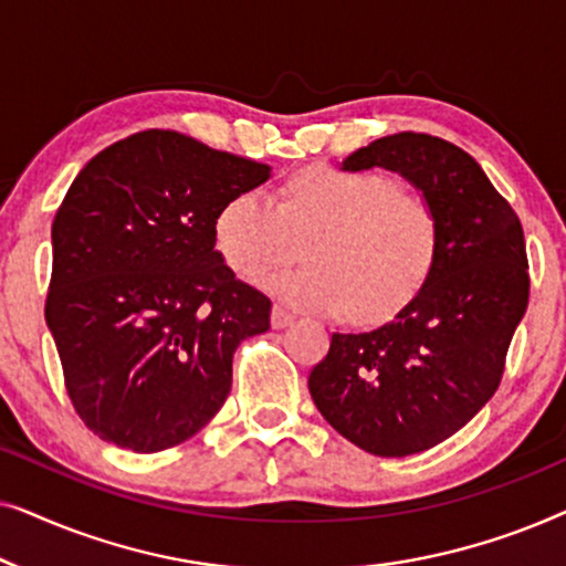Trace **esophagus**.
<instances>
[{
  "label": "esophagus",
  "instance_id": "obj_1",
  "mask_svg": "<svg viewBox=\"0 0 566 566\" xmlns=\"http://www.w3.org/2000/svg\"><path fill=\"white\" fill-rule=\"evenodd\" d=\"M296 319V314L289 312V308L283 306H273V316H270V324H273V329H283L289 327V324Z\"/></svg>",
  "mask_w": 566,
  "mask_h": 566
}]
</instances>
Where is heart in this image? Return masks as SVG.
<instances>
[{
	"instance_id": "heart-1",
	"label": "heart",
	"mask_w": 566,
	"mask_h": 566,
	"mask_svg": "<svg viewBox=\"0 0 566 566\" xmlns=\"http://www.w3.org/2000/svg\"><path fill=\"white\" fill-rule=\"evenodd\" d=\"M310 265L263 274L290 259L297 239ZM216 250L242 277L258 276L270 296L298 308L337 314L353 304L360 319H381L428 281L438 254V221L422 200L378 172L308 167L268 192H239L213 223Z\"/></svg>"
}]
</instances>
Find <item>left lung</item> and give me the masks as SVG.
Returning a JSON list of instances; mask_svg holds the SVG:
<instances>
[{
    "label": "left lung",
    "instance_id": "left-lung-1",
    "mask_svg": "<svg viewBox=\"0 0 566 566\" xmlns=\"http://www.w3.org/2000/svg\"><path fill=\"white\" fill-rule=\"evenodd\" d=\"M374 167L422 192L438 221L436 262L391 322L332 335L308 391L339 436L401 459L443 443L492 399L531 281L521 221L474 157L405 130L343 161L350 172Z\"/></svg>",
    "mask_w": 566,
    "mask_h": 566
}]
</instances>
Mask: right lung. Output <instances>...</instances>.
Instances as JSON below:
<instances>
[{
  "instance_id": "add662e5",
  "label": "right lung",
  "mask_w": 566,
  "mask_h": 566,
  "mask_svg": "<svg viewBox=\"0 0 566 566\" xmlns=\"http://www.w3.org/2000/svg\"><path fill=\"white\" fill-rule=\"evenodd\" d=\"M268 180V165L157 128L74 177L51 229L45 324L95 436L157 453L223 407L239 343L270 329V298L237 281L213 223Z\"/></svg>"
}]
</instances>
